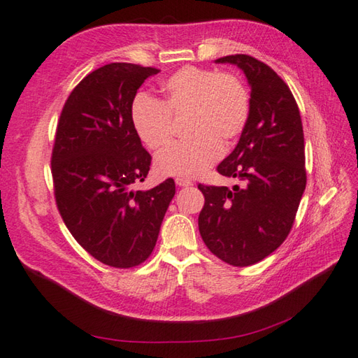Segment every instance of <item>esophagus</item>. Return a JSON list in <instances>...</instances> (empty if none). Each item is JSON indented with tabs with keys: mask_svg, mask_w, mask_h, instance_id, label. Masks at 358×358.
I'll use <instances>...</instances> for the list:
<instances>
[{
	"mask_svg": "<svg viewBox=\"0 0 358 358\" xmlns=\"http://www.w3.org/2000/svg\"><path fill=\"white\" fill-rule=\"evenodd\" d=\"M175 183H177V186H180V187H189V186H192L194 183L191 180H187V178H175Z\"/></svg>",
	"mask_w": 358,
	"mask_h": 358,
	"instance_id": "obj_1",
	"label": "esophagus"
}]
</instances>
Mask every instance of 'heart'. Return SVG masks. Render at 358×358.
<instances>
[{
    "instance_id": "obj_1",
    "label": "heart",
    "mask_w": 358,
    "mask_h": 358,
    "mask_svg": "<svg viewBox=\"0 0 358 358\" xmlns=\"http://www.w3.org/2000/svg\"><path fill=\"white\" fill-rule=\"evenodd\" d=\"M183 115L189 136L159 153L155 163L166 177H199L222 157L223 145H233L248 122V90L234 74L185 66L161 82L158 101L139 94L130 121L149 149L161 150L172 141V117Z\"/></svg>"
}]
</instances>
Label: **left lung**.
Here are the masks:
<instances>
[{"label":"left lung","mask_w":358,"mask_h":358,"mask_svg":"<svg viewBox=\"0 0 358 358\" xmlns=\"http://www.w3.org/2000/svg\"><path fill=\"white\" fill-rule=\"evenodd\" d=\"M241 68L250 83V116L236 149L217 166L239 185L205 186L199 215L203 242L234 267H248L271 255L295 222L306 189L304 133L290 88L251 55L217 59Z\"/></svg>","instance_id":"left-lung-1"}]
</instances>
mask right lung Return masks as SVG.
Returning a JSON list of instances; mask_svg holds the SVG:
<instances>
[{"instance_id": "obj_1", "label": "right lung", "mask_w": 358, "mask_h": 358, "mask_svg": "<svg viewBox=\"0 0 358 358\" xmlns=\"http://www.w3.org/2000/svg\"><path fill=\"white\" fill-rule=\"evenodd\" d=\"M159 69L110 63L82 79L63 105L51 158L54 195L69 233L97 261L130 268L152 255L175 195L167 178L149 191L152 157L130 110L136 91Z\"/></svg>"}]
</instances>
